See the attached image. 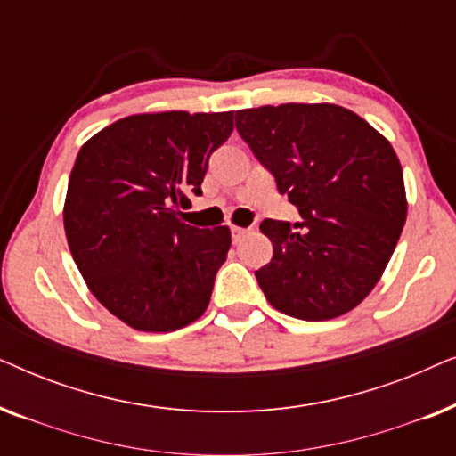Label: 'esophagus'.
I'll return each instance as SVG.
<instances>
[{
  "label": "esophagus",
  "mask_w": 456,
  "mask_h": 456,
  "mask_svg": "<svg viewBox=\"0 0 456 456\" xmlns=\"http://www.w3.org/2000/svg\"><path fill=\"white\" fill-rule=\"evenodd\" d=\"M230 232H232V240H234V242H239V240L242 239V236H245V234H247V228H240V226H232V228H230Z\"/></svg>",
  "instance_id": "34e87169"
}]
</instances>
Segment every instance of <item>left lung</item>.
I'll use <instances>...</instances> for the list:
<instances>
[{
    "instance_id": "obj_1",
    "label": "left lung",
    "mask_w": 456,
    "mask_h": 456,
    "mask_svg": "<svg viewBox=\"0 0 456 456\" xmlns=\"http://www.w3.org/2000/svg\"><path fill=\"white\" fill-rule=\"evenodd\" d=\"M236 130L301 222L264 220L272 261L255 272L267 301L307 322L332 320L378 284L407 220L395 149L351 110L282 103L236 111Z\"/></svg>"
}]
</instances>
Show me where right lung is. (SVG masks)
<instances>
[{
    "mask_svg": "<svg viewBox=\"0 0 456 456\" xmlns=\"http://www.w3.org/2000/svg\"><path fill=\"white\" fill-rule=\"evenodd\" d=\"M232 111L122 118L80 147L64 205L74 264L97 301L141 332H174L208 309L230 230L184 224Z\"/></svg>",
    "mask_w": 456,
    "mask_h": 456,
    "instance_id": "obj_1",
    "label": "right lung"
}]
</instances>
